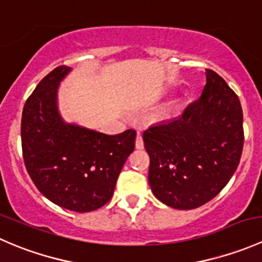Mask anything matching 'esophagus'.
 Instances as JSON below:
<instances>
[{
    "instance_id": "34e87169",
    "label": "esophagus",
    "mask_w": 262,
    "mask_h": 262,
    "mask_svg": "<svg viewBox=\"0 0 262 262\" xmlns=\"http://www.w3.org/2000/svg\"><path fill=\"white\" fill-rule=\"evenodd\" d=\"M136 148H137V149H143V148H144V142H143V138H142L141 133H138V136H137Z\"/></svg>"
}]
</instances>
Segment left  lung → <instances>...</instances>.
Returning <instances> with one entry per match:
<instances>
[{
	"label": "left lung",
	"mask_w": 262,
	"mask_h": 262,
	"mask_svg": "<svg viewBox=\"0 0 262 262\" xmlns=\"http://www.w3.org/2000/svg\"><path fill=\"white\" fill-rule=\"evenodd\" d=\"M202 96L179 118L143 133L153 195L175 209H195L228 184L244 149L241 102L227 82L205 70Z\"/></svg>",
	"instance_id": "1"
}]
</instances>
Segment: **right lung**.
I'll list each match as a JSON object with an SVG mask.
<instances>
[{
    "instance_id": "1",
    "label": "right lung",
    "mask_w": 262,
    "mask_h": 262,
    "mask_svg": "<svg viewBox=\"0 0 262 262\" xmlns=\"http://www.w3.org/2000/svg\"><path fill=\"white\" fill-rule=\"evenodd\" d=\"M71 72L59 66L39 82L24 105L21 146L29 176L54 204L86 213L106 204L126 158L136 146V130L107 136L60 118L59 82Z\"/></svg>"
}]
</instances>
